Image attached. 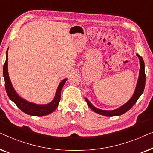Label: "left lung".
<instances>
[{
  "label": "left lung",
  "mask_w": 153,
  "mask_h": 153,
  "mask_svg": "<svg viewBox=\"0 0 153 153\" xmlns=\"http://www.w3.org/2000/svg\"><path fill=\"white\" fill-rule=\"evenodd\" d=\"M139 59L140 62V70H139V78H138L137 83L136 85L135 91L134 92L133 95L127 101L125 104H123L120 107L116 108V109L114 110H102L100 109V108H96L88 100L86 97H85V101L87 102L88 106H89L90 108H91L93 111L97 113L98 114L102 115V116H120L127 111H129L132 106L134 105V104L137 102V101L139 99L140 96L142 95L143 92L144 91V88H145L146 84V74H145V64H144L143 60L141 56L139 54H137Z\"/></svg>",
  "instance_id": "obj_1"
}]
</instances>
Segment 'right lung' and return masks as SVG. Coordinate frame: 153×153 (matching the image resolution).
I'll return each instance as SVG.
<instances>
[{
	"mask_svg": "<svg viewBox=\"0 0 153 153\" xmlns=\"http://www.w3.org/2000/svg\"><path fill=\"white\" fill-rule=\"evenodd\" d=\"M8 49L6 51V60L5 62L3 65V77L5 79V90L7 92L8 97L16 106L19 108L23 112L26 113V114L30 116H47L48 114H51L57 108L58 104L60 100V93L61 90L63 87L65 83L66 82L67 79H65L59 83L56 90V95L54 96L53 100L49 104H37L33 103V102H28L24 100V98L21 97L19 95L16 93L14 90L13 85H12L11 81H10L9 74H8V56H7Z\"/></svg>",
	"mask_w": 153,
	"mask_h": 153,
	"instance_id": "obj_1",
	"label": "right lung"
}]
</instances>
